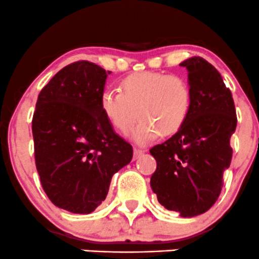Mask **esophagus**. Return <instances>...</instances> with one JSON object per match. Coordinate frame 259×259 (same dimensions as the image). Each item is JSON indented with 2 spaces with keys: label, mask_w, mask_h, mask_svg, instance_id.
<instances>
[{
  "label": "esophagus",
  "mask_w": 259,
  "mask_h": 259,
  "mask_svg": "<svg viewBox=\"0 0 259 259\" xmlns=\"http://www.w3.org/2000/svg\"><path fill=\"white\" fill-rule=\"evenodd\" d=\"M144 152H145L144 150H141V149H134V157H135V158H138L139 156L143 155Z\"/></svg>",
  "instance_id": "34e87169"
}]
</instances>
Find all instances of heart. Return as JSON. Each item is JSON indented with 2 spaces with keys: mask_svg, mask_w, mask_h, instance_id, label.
Returning a JSON list of instances; mask_svg holds the SVG:
<instances>
[{
  "mask_svg": "<svg viewBox=\"0 0 259 259\" xmlns=\"http://www.w3.org/2000/svg\"><path fill=\"white\" fill-rule=\"evenodd\" d=\"M193 95L188 81L163 72H136L119 83V92L104 91L99 106L104 118L119 134H127L136 119L138 144L177 134L188 120Z\"/></svg>",
  "mask_w": 259,
  "mask_h": 259,
  "instance_id": "1",
  "label": "heart"
}]
</instances>
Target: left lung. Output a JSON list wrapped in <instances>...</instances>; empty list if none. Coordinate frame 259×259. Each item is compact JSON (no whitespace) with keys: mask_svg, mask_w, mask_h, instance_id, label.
I'll use <instances>...</instances> for the list:
<instances>
[{"mask_svg":"<svg viewBox=\"0 0 259 259\" xmlns=\"http://www.w3.org/2000/svg\"><path fill=\"white\" fill-rule=\"evenodd\" d=\"M181 66L188 70L192 109L177 134L150 149L157 163L150 184L161 205L192 218L208 211L220 195L237 116L231 91L211 64L194 56Z\"/></svg>","mask_w":259,"mask_h":259,"instance_id":"obj_1","label":"left lung"}]
</instances>
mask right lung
Returning a JSON list of instances; mask_svg holds the SVG:
<instances>
[{"mask_svg": "<svg viewBox=\"0 0 259 259\" xmlns=\"http://www.w3.org/2000/svg\"><path fill=\"white\" fill-rule=\"evenodd\" d=\"M106 78V70L93 62H72L45 84L33 114L34 157L42 189L51 203L75 214L97 208L113 175L133 158V146L101 110Z\"/></svg>", "mask_w": 259, "mask_h": 259, "instance_id": "obj_1", "label": "right lung"}]
</instances>
